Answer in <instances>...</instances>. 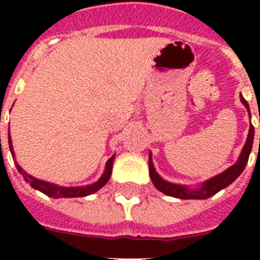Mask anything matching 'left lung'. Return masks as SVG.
Listing matches in <instances>:
<instances>
[{
  "label": "left lung",
  "instance_id": "1",
  "mask_svg": "<svg viewBox=\"0 0 260 260\" xmlns=\"http://www.w3.org/2000/svg\"><path fill=\"white\" fill-rule=\"evenodd\" d=\"M241 102L243 103V105L249 109V104L245 99L241 96ZM252 142H254V126L250 125L249 135H247V141L245 147L242 148V152H241L240 158L237 160L236 164L232 165L231 168H228L226 171L220 173L219 176L213 177L211 180H208L207 182H204L203 185L197 190H190L185 186L181 185H174V183H169L167 181H164L161 177L156 173L155 168H153L152 160H148V167H150V176L151 180H152L153 186L156 189L160 190L161 192L167 195H171V197H174V198H180V199H207L212 195H215L216 192H219L220 190L226 187V186L231 185L238 176L243 172L245 167L247 164V160H249L250 152H251L252 148Z\"/></svg>",
  "mask_w": 260,
  "mask_h": 260
}]
</instances>
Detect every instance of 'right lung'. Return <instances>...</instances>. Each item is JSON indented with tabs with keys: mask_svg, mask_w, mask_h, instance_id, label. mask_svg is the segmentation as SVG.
Masks as SVG:
<instances>
[{
	"mask_svg": "<svg viewBox=\"0 0 260 260\" xmlns=\"http://www.w3.org/2000/svg\"><path fill=\"white\" fill-rule=\"evenodd\" d=\"M9 146H10L11 155L14 156L10 134H9ZM113 160H114V156H112V157L108 160L104 174H103L102 178H100L98 182L88 186H82V187H62V186H57L54 185V183L45 182V181L38 180V178H35V177L29 176V174H27L26 172L23 171L22 168H20V165L18 164H17V169L18 172L24 177V180H26L27 182L34 187V189L39 190V191L48 195V197H52V198H78V197H87V195L89 194H93V192L98 191L99 189H102L103 186L109 181L110 174H112V168H113Z\"/></svg>",
	"mask_w": 260,
	"mask_h": 260,
	"instance_id": "add662e5",
	"label": "right lung"
}]
</instances>
